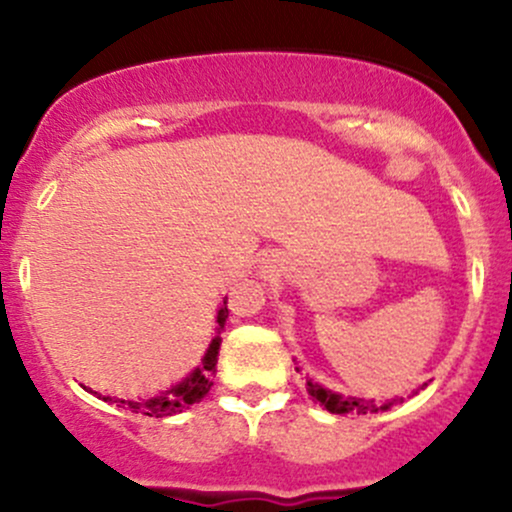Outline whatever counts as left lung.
Returning <instances> with one entry per match:
<instances>
[{"label": "left lung", "instance_id": "8db88e82", "mask_svg": "<svg viewBox=\"0 0 512 512\" xmlns=\"http://www.w3.org/2000/svg\"><path fill=\"white\" fill-rule=\"evenodd\" d=\"M426 387V383H424ZM308 395L315 399V402H320L322 407L327 411H332V414H375V411H385L390 409L392 404L397 402V399H392V402H385V404H375L373 399H361V397H342L337 395V392L332 390H325L322 385L313 383V380H308ZM402 402V399H399Z\"/></svg>", "mask_w": 512, "mask_h": 512}]
</instances>
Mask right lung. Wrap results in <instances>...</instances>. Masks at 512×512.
Masks as SVG:
<instances>
[{
    "instance_id": "1",
    "label": "right lung",
    "mask_w": 512,
    "mask_h": 512,
    "mask_svg": "<svg viewBox=\"0 0 512 512\" xmlns=\"http://www.w3.org/2000/svg\"><path fill=\"white\" fill-rule=\"evenodd\" d=\"M226 317H228V308H226V301H223V308L219 310V317H216V322H219V330H216V337L211 339L207 354H204L202 363L192 370L190 375H187L185 380L178 385H173L170 390L161 392L158 397H151V399H115V397H101L103 402H110V404H117V407L122 409H129L134 411V414H144V416H173L178 414V411H185L190 409L192 404L202 402L204 397H207V392L211 390V385H214V375H216V363H219V349H221V330L223 325H226Z\"/></svg>"
}]
</instances>
